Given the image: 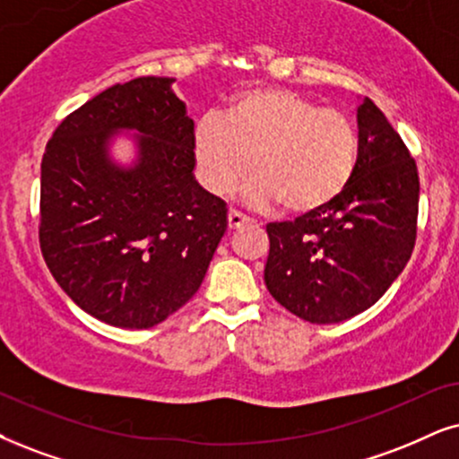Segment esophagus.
<instances>
[{"label": "esophagus", "instance_id": "34e87169", "mask_svg": "<svg viewBox=\"0 0 459 459\" xmlns=\"http://www.w3.org/2000/svg\"><path fill=\"white\" fill-rule=\"evenodd\" d=\"M243 224H247V218L241 216L239 212L230 210V212H229V230L239 229V226H243Z\"/></svg>", "mask_w": 459, "mask_h": 459}]
</instances>
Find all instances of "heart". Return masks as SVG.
<instances>
[{"instance_id":"obj_1","label":"heart","mask_w":459,"mask_h":459,"mask_svg":"<svg viewBox=\"0 0 459 459\" xmlns=\"http://www.w3.org/2000/svg\"><path fill=\"white\" fill-rule=\"evenodd\" d=\"M358 150L350 116L275 84L237 91L222 120L203 116L193 129L195 171L207 193L229 195L254 167L243 199L252 207L281 203L292 216L320 213L345 193Z\"/></svg>"}]
</instances>
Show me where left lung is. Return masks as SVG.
I'll return each instance as SVG.
<instances>
[{
    "label": "left lung",
    "instance_id": "obj_1",
    "mask_svg": "<svg viewBox=\"0 0 459 459\" xmlns=\"http://www.w3.org/2000/svg\"><path fill=\"white\" fill-rule=\"evenodd\" d=\"M358 139L356 171L333 205L266 224V288L311 324H339L373 307L415 247V159L368 97L358 108Z\"/></svg>",
    "mask_w": 459,
    "mask_h": 459
}]
</instances>
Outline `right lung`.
<instances>
[{
  "mask_svg": "<svg viewBox=\"0 0 459 459\" xmlns=\"http://www.w3.org/2000/svg\"><path fill=\"white\" fill-rule=\"evenodd\" d=\"M173 78L114 84L56 126L39 179V247L63 292L118 328H152L199 290L226 230V203L193 176V129ZM137 130L138 160L108 159Z\"/></svg>",
  "mask_w": 459,
  "mask_h": 459,
  "instance_id": "add662e5",
  "label": "right lung"
}]
</instances>
